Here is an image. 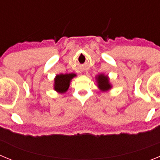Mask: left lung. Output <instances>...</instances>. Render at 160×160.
<instances>
[{
  "label": "left lung",
  "mask_w": 160,
  "mask_h": 160,
  "mask_svg": "<svg viewBox=\"0 0 160 160\" xmlns=\"http://www.w3.org/2000/svg\"><path fill=\"white\" fill-rule=\"evenodd\" d=\"M97 82L98 87L100 88L102 91H107L112 88L111 87V84L109 83V80L108 79L107 76H104L103 74L98 76Z\"/></svg>",
  "instance_id": "left-lung-1"
}]
</instances>
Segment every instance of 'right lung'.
Masks as SVG:
<instances>
[{"label": "right lung", "instance_id": "obj_1", "mask_svg": "<svg viewBox=\"0 0 160 160\" xmlns=\"http://www.w3.org/2000/svg\"><path fill=\"white\" fill-rule=\"evenodd\" d=\"M74 77H76V74H74V73L57 75L56 77L55 85H54L55 90L60 93L65 92L69 87L70 80Z\"/></svg>", "mask_w": 160, "mask_h": 160}]
</instances>
